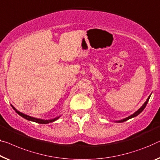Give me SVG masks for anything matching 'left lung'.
Here are the masks:
<instances>
[{"instance_id": "left-lung-1", "label": "left lung", "mask_w": 160, "mask_h": 160, "mask_svg": "<svg viewBox=\"0 0 160 160\" xmlns=\"http://www.w3.org/2000/svg\"><path fill=\"white\" fill-rule=\"evenodd\" d=\"M150 96H151V95H150L148 97V98L147 99V101H145V103H144V104H143L141 107H140L139 109H138V110H137V111L134 112V113H133L132 114V115H131V116H128V117H126V118H123V119H121V120L116 121L115 122H117V123L124 122V121H126L128 120V119H130V118H133V117H136V116L139 115V113H141L143 111H144V109L145 108V107H146V106H147V103H148V101H149V98H150Z\"/></svg>"}]
</instances>
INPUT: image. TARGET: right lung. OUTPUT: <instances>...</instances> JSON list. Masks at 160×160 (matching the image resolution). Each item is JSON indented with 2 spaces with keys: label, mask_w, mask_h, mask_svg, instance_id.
<instances>
[{
  "label": "right lung",
  "mask_w": 160,
  "mask_h": 160,
  "mask_svg": "<svg viewBox=\"0 0 160 160\" xmlns=\"http://www.w3.org/2000/svg\"><path fill=\"white\" fill-rule=\"evenodd\" d=\"M12 108H13L15 111L17 113L19 116H21V117H23V118L27 119V120H28L30 121H34V122L36 123H42V124H47V123H52V122H54V121H55L56 120H57L59 117H60L61 116H57V117H55L54 118H52V119H41V118H34V117H32V116H28L27 114H24L23 113H21V112L18 111L17 109H16L15 107H14L13 105H11Z\"/></svg>",
  "instance_id": "obj_1"
}]
</instances>
